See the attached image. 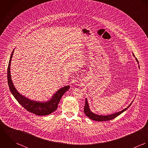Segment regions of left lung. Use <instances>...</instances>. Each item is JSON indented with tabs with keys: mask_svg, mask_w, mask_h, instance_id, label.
<instances>
[{
	"mask_svg": "<svg viewBox=\"0 0 148 148\" xmlns=\"http://www.w3.org/2000/svg\"><path fill=\"white\" fill-rule=\"evenodd\" d=\"M133 55L134 57H135V56H134L133 53ZM136 60L137 62V63L138 64V60H137L136 58ZM138 67L140 68V66L139 65H138ZM133 102V101L130 103V104L127 108H126L125 109H123L121 111H119L118 112L115 113L114 114H110V115L102 116V115L97 114H95V113H93V112H92L91 111V110L90 109V107H89V103H88V99L86 98L85 105V107H84V113L86 115V116H88L89 118H90L92 120H94V121H109V120L113 119L117 117L119 114H121L122 113H123L125 110H126L129 108V106L132 105Z\"/></svg>",
	"mask_w": 148,
	"mask_h": 148,
	"instance_id": "1",
	"label": "left lung"
}]
</instances>
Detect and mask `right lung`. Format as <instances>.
Listing matches in <instances>:
<instances>
[{
	"instance_id": "obj_1",
	"label": "right lung",
	"mask_w": 148,
	"mask_h": 148,
	"mask_svg": "<svg viewBox=\"0 0 148 148\" xmlns=\"http://www.w3.org/2000/svg\"><path fill=\"white\" fill-rule=\"evenodd\" d=\"M14 50L11 54L7 69V80L8 86L13 96L18 102L27 111L37 116H46L50 114L57 110L59 101L63 95L69 89L70 85L64 86L56 91L51 97L50 99L46 102H40L31 100L27 97L19 93L15 88L11 79L10 66L12 57Z\"/></svg>"
}]
</instances>
